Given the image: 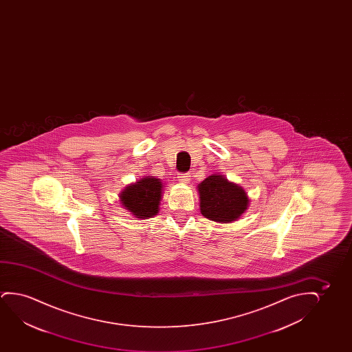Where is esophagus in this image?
Listing matches in <instances>:
<instances>
[{
    "mask_svg": "<svg viewBox=\"0 0 352 352\" xmlns=\"http://www.w3.org/2000/svg\"><path fill=\"white\" fill-rule=\"evenodd\" d=\"M178 180L180 183L188 184V182L191 180V175L190 173L179 174Z\"/></svg>",
    "mask_w": 352,
    "mask_h": 352,
    "instance_id": "obj_1",
    "label": "esophagus"
}]
</instances>
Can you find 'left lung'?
Returning <instances> with one entry per match:
<instances>
[{"instance_id": "left-lung-1", "label": "left lung", "mask_w": 352, "mask_h": 352, "mask_svg": "<svg viewBox=\"0 0 352 352\" xmlns=\"http://www.w3.org/2000/svg\"><path fill=\"white\" fill-rule=\"evenodd\" d=\"M197 190L201 214L219 223L236 221L250 204L245 190L221 174L209 175L198 184Z\"/></svg>"}]
</instances>
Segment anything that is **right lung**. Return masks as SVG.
I'll return each instance as SVG.
<instances>
[{
  "instance_id": "1",
  "label": "right lung",
  "mask_w": 352,
  "mask_h": 352,
  "mask_svg": "<svg viewBox=\"0 0 352 352\" xmlns=\"http://www.w3.org/2000/svg\"><path fill=\"white\" fill-rule=\"evenodd\" d=\"M162 192L164 183L161 179L145 177L127 185L119 195V201L122 208L132 214V217L145 220L157 215Z\"/></svg>"
}]
</instances>
